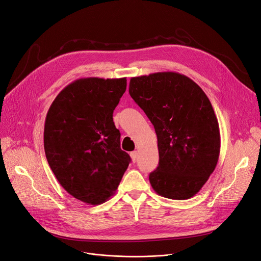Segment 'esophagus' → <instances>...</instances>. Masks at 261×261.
<instances>
[{"label":"esophagus","instance_id":"esophagus-1","mask_svg":"<svg viewBox=\"0 0 261 261\" xmlns=\"http://www.w3.org/2000/svg\"><path fill=\"white\" fill-rule=\"evenodd\" d=\"M130 156H131V159H132V162H133V163L137 162V160H138V151H132V152L130 153Z\"/></svg>","mask_w":261,"mask_h":261}]
</instances>
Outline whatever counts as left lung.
Listing matches in <instances>:
<instances>
[{
	"label": "left lung",
	"instance_id": "8db88e82",
	"mask_svg": "<svg viewBox=\"0 0 261 261\" xmlns=\"http://www.w3.org/2000/svg\"><path fill=\"white\" fill-rule=\"evenodd\" d=\"M129 94L156 133L159 165L149 175L152 189L171 199L193 197L220 155L219 122L207 95L190 77L173 71L131 77Z\"/></svg>",
	"mask_w": 261,
	"mask_h": 261
}]
</instances>
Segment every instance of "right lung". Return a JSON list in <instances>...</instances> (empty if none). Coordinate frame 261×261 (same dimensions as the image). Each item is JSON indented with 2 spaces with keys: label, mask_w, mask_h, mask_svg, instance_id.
Here are the masks:
<instances>
[{
  "label": "right lung",
  "mask_w": 261,
  "mask_h": 261,
  "mask_svg": "<svg viewBox=\"0 0 261 261\" xmlns=\"http://www.w3.org/2000/svg\"><path fill=\"white\" fill-rule=\"evenodd\" d=\"M126 88V77L79 79L56 96L44 121V152L53 174L88 205L115 194L131 161L113 121Z\"/></svg>",
  "instance_id": "1"
}]
</instances>
